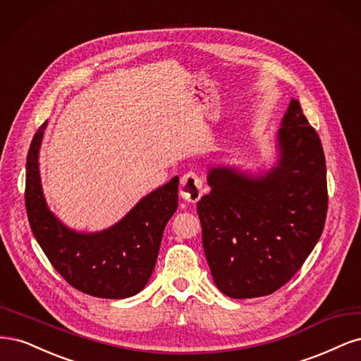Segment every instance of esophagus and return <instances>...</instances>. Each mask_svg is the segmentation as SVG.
<instances>
[{"label":"esophagus","mask_w":361,"mask_h":361,"mask_svg":"<svg viewBox=\"0 0 361 361\" xmlns=\"http://www.w3.org/2000/svg\"><path fill=\"white\" fill-rule=\"evenodd\" d=\"M204 189V180L196 172H188L180 181V195L184 201L197 202L201 200Z\"/></svg>","instance_id":"1"}]
</instances>
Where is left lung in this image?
I'll return each mask as SVG.
<instances>
[{
  "label": "left lung",
  "instance_id": "1",
  "mask_svg": "<svg viewBox=\"0 0 361 361\" xmlns=\"http://www.w3.org/2000/svg\"><path fill=\"white\" fill-rule=\"evenodd\" d=\"M276 166L253 177L212 168L197 202L216 286L231 298L273 294L301 269L327 217V169L317 130L290 100L277 132Z\"/></svg>",
  "mask_w": 361,
  "mask_h": 361
}]
</instances>
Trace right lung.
<instances>
[{
  "label": "right lung",
  "mask_w": 361,
  "mask_h": 361,
  "mask_svg": "<svg viewBox=\"0 0 361 361\" xmlns=\"http://www.w3.org/2000/svg\"><path fill=\"white\" fill-rule=\"evenodd\" d=\"M44 121L27 156L25 207L30 226L54 269L68 285L99 298H127L142 290L154 270L161 235L178 207V177L144 196L118 224L84 234L68 229L46 205L39 172Z\"/></svg>",
  "instance_id": "obj_1"
}]
</instances>
